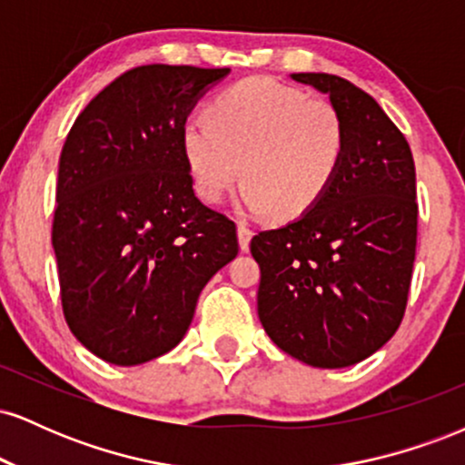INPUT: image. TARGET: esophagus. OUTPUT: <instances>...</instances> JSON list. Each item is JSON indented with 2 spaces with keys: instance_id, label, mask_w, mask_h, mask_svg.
Returning a JSON list of instances; mask_svg holds the SVG:
<instances>
[{
  "instance_id": "34e87169",
  "label": "esophagus",
  "mask_w": 465,
  "mask_h": 465,
  "mask_svg": "<svg viewBox=\"0 0 465 465\" xmlns=\"http://www.w3.org/2000/svg\"><path fill=\"white\" fill-rule=\"evenodd\" d=\"M251 238H253V232H251L249 225L240 223L238 225V242H240V251H249Z\"/></svg>"
}]
</instances>
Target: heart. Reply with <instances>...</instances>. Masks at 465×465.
Returning a JSON list of instances; mask_svg holds the SVG:
<instances>
[{"label": "heart", "instance_id": "heart-1", "mask_svg": "<svg viewBox=\"0 0 465 465\" xmlns=\"http://www.w3.org/2000/svg\"><path fill=\"white\" fill-rule=\"evenodd\" d=\"M205 117L181 129L192 185L205 203L221 201L240 177L244 210L292 221L323 199L343 163L348 135L336 106L275 80L236 83Z\"/></svg>", "mask_w": 465, "mask_h": 465}]
</instances>
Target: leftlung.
Listing matches in <instances>:
<instances>
[{
    "mask_svg": "<svg viewBox=\"0 0 465 465\" xmlns=\"http://www.w3.org/2000/svg\"><path fill=\"white\" fill-rule=\"evenodd\" d=\"M330 95L345 157L323 199L295 223L260 232L258 314L292 359L323 370L365 361L396 334L418 242L415 163L381 104L332 74H291Z\"/></svg>",
    "mask_w": 465,
    "mask_h": 465,
    "instance_id": "obj_1",
    "label": "left lung"
}]
</instances>
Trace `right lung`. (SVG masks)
<instances>
[{
	"label": "right lung",
	"instance_id": "obj_1",
	"mask_svg": "<svg viewBox=\"0 0 465 465\" xmlns=\"http://www.w3.org/2000/svg\"><path fill=\"white\" fill-rule=\"evenodd\" d=\"M227 67H133L76 117L58 162L52 247L65 322L92 354L140 365L183 339L236 225L196 199L181 129Z\"/></svg>",
	"mask_w": 465,
	"mask_h": 465
}]
</instances>
